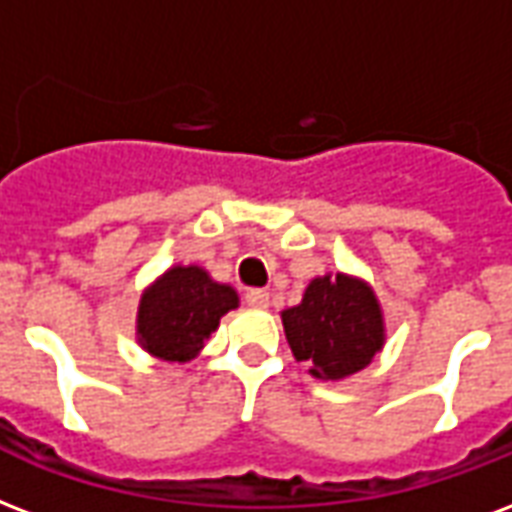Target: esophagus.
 Masks as SVG:
<instances>
[{
    "label": "esophagus",
    "mask_w": 512,
    "mask_h": 512,
    "mask_svg": "<svg viewBox=\"0 0 512 512\" xmlns=\"http://www.w3.org/2000/svg\"><path fill=\"white\" fill-rule=\"evenodd\" d=\"M244 304L252 306V309H266L268 293L266 290H260V287H252V290H246L244 293Z\"/></svg>",
    "instance_id": "obj_1"
}]
</instances>
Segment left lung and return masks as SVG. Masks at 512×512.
I'll return each instance as SVG.
<instances>
[{
	"instance_id": "8db88e82",
	"label": "left lung",
	"mask_w": 512,
	"mask_h": 512,
	"mask_svg": "<svg viewBox=\"0 0 512 512\" xmlns=\"http://www.w3.org/2000/svg\"><path fill=\"white\" fill-rule=\"evenodd\" d=\"M295 361L320 380H342L372 361L382 347L380 304L369 287L336 274L314 279L304 301L282 312Z\"/></svg>"
}]
</instances>
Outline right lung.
I'll return each mask as SVG.
<instances>
[{
    "mask_svg": "<svg viewBox=\"0 0 512 512\" xmlns=\"http://www.w3.org/2000/svg\"><path fill=\"white\" fill-rule=\"evenodd\" d=\"M236 306V290L217 285L203 268H170L140 298V344L162 361H189L217 331L219 317Z\"/></svg>",
    "mask_w": 512,
    "mask_h": 512,
    "instance_id": "add662e5",
    "label": "right lung"
}]
</instances>
